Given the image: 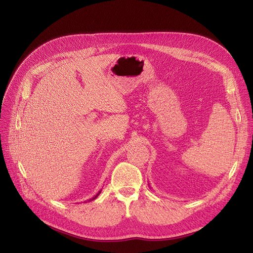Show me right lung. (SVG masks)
Listing matches in <instances>:
<instances>
[{"instance_id": "right-lung-1", "label": "right lung", "mask_w": 253, "mask_h": 253, "mask_svg": "<svg viewBox=\"0 0 253 253\" xmlns=\"http://www.w3.org/2000/svg\"><path fill=\"white\" fill-rule=\"evenodd\" d=\"M101 193V190L100 191H99V192L94 196V197H91V198H89V200H87V202H91V201H94V200H96V198H97V196L99 195V194H100Z\"/></svg>"}]
</instances>
